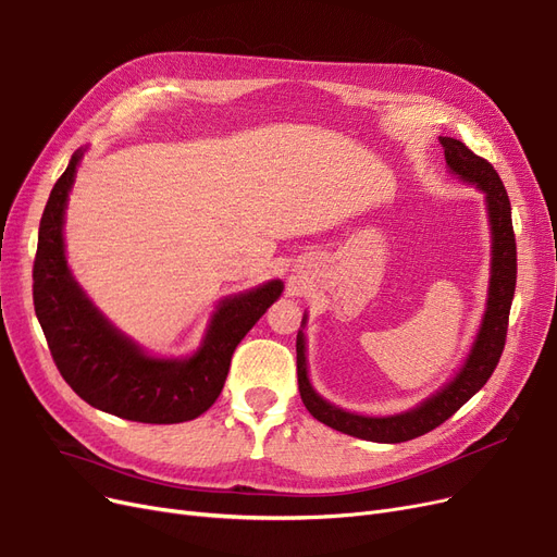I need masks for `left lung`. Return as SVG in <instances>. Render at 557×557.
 Masks as SVG:
<instances>
[{"label": "left lung", "instance_id": "left-lung-1", "mask_svg": "<svg viewBox=\"0 0 557 557\" xmlns=\"http://www.w3.org/2000/svg\"><path fill=\"white\" fill-rule=\"evenodd\" d=\"M440 145L445 147V161L454 175L468 184H474L486 196L493 239L486 313L463 369L443 389L408 412L392 417L355 414L332 406V403L315 394L309 382V373H306L304 332L299 330L297 334V380L306 410L322 421V424L361 440H371V443H406V440H414L443 424L486 385V380L493 375L505 350L509 309L516 290V237L509 196L495 168L486 159L476 157L461 140L440 138Z\"/></svg>", "mask_w": 557, "mask_h": 557}]
</instances>
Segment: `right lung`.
<instances>
[{"mask_svg":"<svg viewBox=\"0 0 557 557\" xmlns=\"http://www.w3.org/2000/svg\"><path fill=\"white\" fill-rule=\"evenodd\" d=\"M78 149L57 180L38 225L34 258V311L50 355L69 387L89 406L143 424H180L196 419L219 398L230 359L281 297L283 283L270 281L248 293L225 297L212 318L200 350L188 359H157L117 332L75 283L64 256V209Z\"/></svg>","mask_w":557,"mask_h":557,"instance_id":"add662e5","label":"right lung"}]
</instances>
